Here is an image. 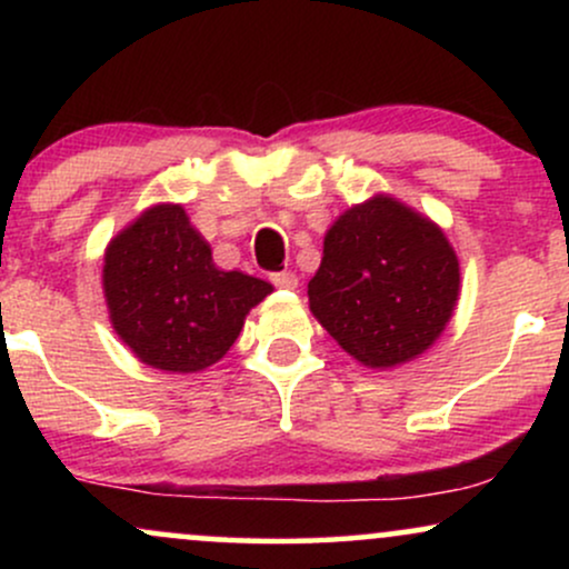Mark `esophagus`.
Returning <instances> with one entry per match:
<instances>
[{"mask_svg":"<svg viewBox=\"0 0 569 569\" xmlns=\"http://www.w3.org/2000/svg\"><path fill=\"white\" fill-rule=\"evenodd\" d=\"M270 280L278 286V289H286V291H293L299 286V278L293 276V272H289V270L276 272V276H272Z\"/></svg>","mask_w":569,"mask_h":569,"instance_id":"esophagus-1","label":"esophagus"}]
</instances>
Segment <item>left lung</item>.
<instances>
[{
	"label": "left lung",
	"mask_w": 569,
	"mask_h": 569,
	"mask_svg": "<svg viewBox=\"0 0 569 569\" xmlns=\"http://www.w3.org/2000/svg\"><path fill=\"white\" fill-rule=\"evenodd\" d=\"M307 297L348 356L369 369H396L443 335L460 299V262L433 219L375 194L326 230Z\"/></svg>",
	"instance_id": "1"
}]
</instances>
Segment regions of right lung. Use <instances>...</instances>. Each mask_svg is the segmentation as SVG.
I'll use <instances>...</instances> for the list:
<instances>
[{"mask_svg": "<svg viewBox=\"0 0 569 569\" xmlns=\"http://www.w3.org/2000/svg\"><path fill=\"white\" fill-rule=\"evenodd\" d=\"M103 299L122 345L147 367L194 375L227 356L272 286L221 270L184 206L141 211L103 251Z\"/></svg>", "mask_w": 569, "mask_h": 569, "instance_id": "right-lung-1", "label": "right lung"}]
</instances>
